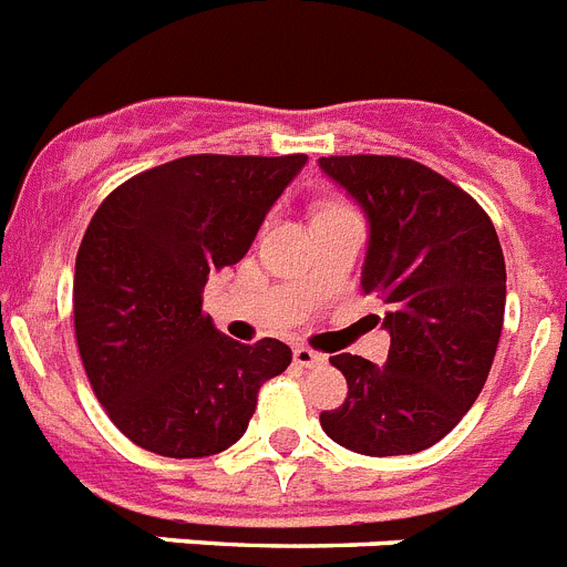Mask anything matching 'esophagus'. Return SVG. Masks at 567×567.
I'll return each instance as SVG.
<instances>
[{
	"mask_svg": "<svg viewBox=\"0 0 567 567\" xmlns=\"http://www.w3.org/2000/svg\"><path fill=\"white\" fill-rule=\"evenodd\" d=\"M295 363L303 365V369H315V365H323L327 363V358L318 352H312L309 346H295Z\"/></svg>",
	"mask_w": 567,
	"mask_h": 567,
	"instance_id": "34e87169",
	"label": "esophagus"
}]
</instances>
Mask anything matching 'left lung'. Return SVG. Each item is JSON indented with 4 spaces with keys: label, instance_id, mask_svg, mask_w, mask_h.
<instances>
[{
    "label": "left lung",
    "instance_id": "obj_1",
    "mask_svg": "<svg viewBox=\"0 0 567 567\" xmlns=\"http://www.w3.org/2000/svg\"><path fill=\"white\" fill-rule=\"evenodd\" d=\"M318 167L369 224L360 287L389 307L383 365L360 354L329 363L346 403L320 414L323 432L369 457L440 443L483 392L505 315L497 229L468 193L398 155H329Z\"/></svg>",
    "mask_w": 567,
    "mask_h": 567
}]
</instances>
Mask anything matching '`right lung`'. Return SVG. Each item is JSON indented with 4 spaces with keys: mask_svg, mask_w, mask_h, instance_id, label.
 <instances>
[{
    "mask_svg": "<svg viewBox=\"0 0 567 567\" xmlns=\"http://www.w3.org/2000/svg\"><path fill=\"white\" fill-rule=\"evenodd\" d=\"M307 155H187L104 198L76 255L84 372L124 437L162 457H209L247 432L258 389L292 363L275 338L238 343L202 312Z\"/></svg>",
    "mask_w": 567,
    "mask_h": 567,
    "instance_id": "1",
    "label": "right lung"
}]
</instances>
